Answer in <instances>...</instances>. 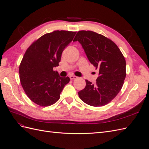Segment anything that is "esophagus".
Listing matches in <instances>:
<instances>
[{"label": "esophagus", "mask_w": 149, "mask_h": 149, "mask_svg": "<svg viewBox=\"0 0 149 149\" xmlns=\"http://www.w3.org/2000/svg\"><path fill=\"white\" fill-rule=\"evenodd\" d=\"M70 79H71V80H73V79H76V78H77L78 77H77V76H76L72 75V76H70Z\"/></svg>", "instance_id": "1"}]
</instances>
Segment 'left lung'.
<instances>
[{
	"mask_svg": "<svg viewBox=\"0 0 149 149\" xmlns=\"http://www.w3.org/2000/svg\"><path fill=\"white\" fill-rule=\"evenodd\" d=\"M73 41L81 45L88 60L99 70L96 84L86 80L79 97L89 106L107 104L118 95L124 84L126 63L123 55L112 40L92 31H79Z\"/></svg>",
	"mask_w": 149,
	"mask_h": 149,
	"instance_id": "8db88e82",
	"label": "left lung"
}]
</instances>
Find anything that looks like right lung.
<instances>
[{
  "instance_id": "add662e5",
  "label": "right lung",
  "mask_w": 149,
  "mask_h": 149,
  "mask_svg": "<svg viewBox=\"0 0 149 149\" xmlns=\"http://www.w3.org/2000/svg\"><path fill=\"white\" fill-rule=\"evenodd\" d=\"M76 31L56 30L47 33L26 49L19 67L21 84L30 100L42 106L55 103L69 77H61L54 67L72 42Z\"/></svg>"
}]
</instances>
